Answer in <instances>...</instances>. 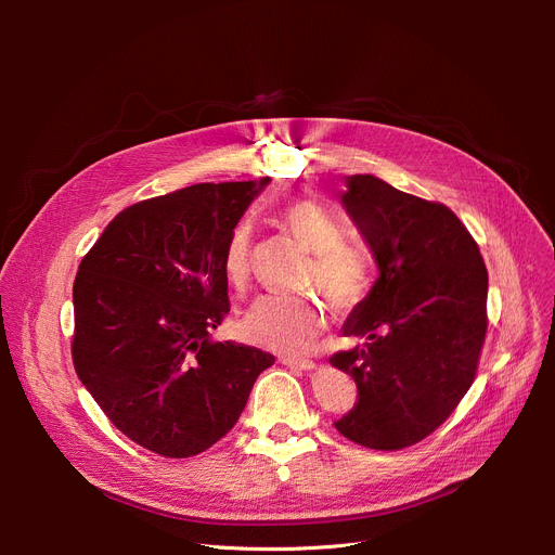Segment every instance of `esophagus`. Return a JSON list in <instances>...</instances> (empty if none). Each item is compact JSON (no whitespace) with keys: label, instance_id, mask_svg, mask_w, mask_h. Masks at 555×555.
Segmentation results:
<instances>
[{"label":"esophagus","instance_id":"esophagus-1","mask_svg":"<svg viewBox=\"0 0 555 555\" xmlns=\"http://www.w3.org/2000/svg\"><path fill=\"white\" fill-rule=\"evenodd\" d=\"M281 364H285L289 369H299V371H312L317 366L312 360H295V358H283Z\"/></svg>","mask_w":555,"mask_h":555}]
</instances>
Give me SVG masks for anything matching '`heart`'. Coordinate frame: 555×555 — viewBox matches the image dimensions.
<instances>
[{"mask_svg": "<svg viewBox=\"0 0 555 555\" xmlns=\"http://www.w3.org/2000/svg\"><path fill=\"white\" fill-rule=\"evenodd\" d=\"M281 224L314 251L310 283L324 289L339 310L358 308L373 287L371 256L351 243H344L341 222L314 199H295L279 211ZM247 222L229 233L222 251V272L231 287L243 289L249 281ZM326 324V308L317 297H260L241 319V333L247 341L270 348L281 356L310 351Z\"/></svg>", "mask_w": 555, "mask_h": 555, "instance_id": "obj_1", "label": "heart"}]
</instances>
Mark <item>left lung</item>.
<instances>
[{
	"instance_id": "1",
	"label": "left lung",
	"mask_w": 555,
	"mask_h": 555,
	"mask_svg": "<svg viewBox=\"0 0 555 555\" xmlns=\"http://www.w3.org/2000/svg\"><path fill=\"white\" fill-rule=\"evenodd\" d=\"M339 202L380 274L341 326L360 344L331 358L358 385L335 427L358 446L400 450L446 423L475 380L488 272L468 229L439 202L375 175L346 178Z\"/></svg>"
}]
</instances>
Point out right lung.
<instances>
[{
  "label": "right lung",
  "instance_id": "add662e5",
  "mask_svg": "<svg viewBox=\"0 0 555 555\" xmlns=\"http://www.w3.org/2000/svg\"><path fill=\"white\" fill-rule=\"evenodd\" d=\"M268 184H193L137 202L80 260L76 373L112 425L155 454L209 450L274 364L254 346L211 339L229 312L227 238Z\"/></svg>",
  "mask_w": 555,
  "mask_h": 555
}]
</instances>
